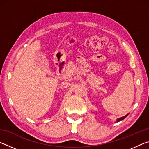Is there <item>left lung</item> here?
<instances>
[{
	"instance_id": "left-lung-1",
	"label": "left lung",
	"mask_w": 149,
	"mask_h": 149,
	"mask_svg": "<svg viewBox=\"0 0 149 149\" xmlns=\"http://www.w3.org/2000/svg\"><path fill=\"white\" fill-rule=\"evenodd\" d=\"M128 114H127V115H125V116H123V117H121V118H118V119L116 120V122H120V121H122L123 119H125V118L127 116Z\"/></svg>"
}]
</instances>
